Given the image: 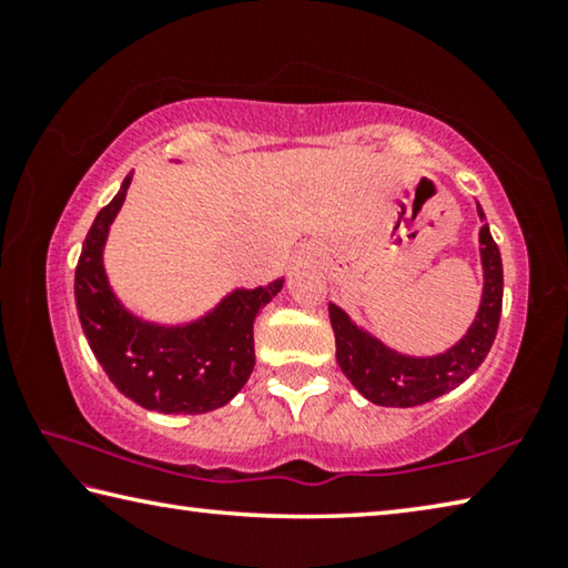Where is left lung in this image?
<instances>
[{"instance_id":"1","label":"left lung","mask_w":568,"mask_h":568,"mask_svg":"<svg viewBox=\"0 0 568 568\" xmlns=\"http://www.w3.org/2000/svg\"><path fill=\"white\" fill-rule=\"evenodd\" d=\"M476 213L480 220H486L478 203ZM478 257L484 287H480L474 323L450 348L434 355H410L390 348L376 333L355 323L341 305H328L335 333V358H338L343 376L365 400L386 408H413L440 398L474 376V371L484 363L494 345L504 301L501 253H498L488 223L478 230Z\"/></svg>"}]
</instances>
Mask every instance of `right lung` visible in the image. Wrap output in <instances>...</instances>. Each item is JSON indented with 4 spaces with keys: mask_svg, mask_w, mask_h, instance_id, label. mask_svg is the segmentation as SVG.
Instances as JSON below:
<instances>
[{
    "mask_svg": "<svg viewBox=\"0 0 568 568\" xmlns=\"http://www.w3.org/2000/svg\"><path fill=\"white\" fill-rule=\"evenodd\" d=\"M124 178L84 237L74 271V303L94 358L124 398L155 413H207L233 400L255 368L253 323L283 291L285 277L233 287L197 318L158 323L132 313L104 271L110 227L128 197Z\"/></svg>",
    "mask_w": 568,
    "mask_h": 568,
    "instance_id": "obj_1",
    "label": "right lung"
}]
</instances>
